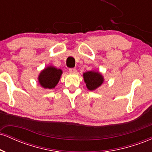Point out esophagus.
Returning a JSON list of instances; mask_svg holds the SVG:
<instances>
[{
    "instance_id": "obj_1",
    "label": "esophagus",
    "mask_w": 152,
    "mask_h": 152,
    "mask_svg": "<svg viewBox=\"0 0 152 152\" xmlns=\"http://www.w3.org/2000/svg\"><path fill=\"white\" fill-rule=\"evenodd\" d=\"M69 72H70V73H76V69H74V68H71V69H69Z\"/></svg>"
}]
</instances>
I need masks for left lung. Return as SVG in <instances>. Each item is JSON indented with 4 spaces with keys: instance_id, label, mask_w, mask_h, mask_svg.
I'll list each match as a JSON object with an SVG mask.
<instances>
[{
    "instance_id": "left-lung-1",
    "label": "left lung",
    "mask_w": 152,
    "mask_h": 152,
    "mask_svg": "<svg viewBox=\"0 0 152 152\" xmlns=\"http://www.w3.org/2000/svg\"><path fill=\"white\" fill-rule=\"evenodd\" d=\"M83 78L85 83H86V87L90 91L95 90L100 86L104 81V78L101 74L95 71H88L84 73Z\"/></svg>"
}]
</instances>
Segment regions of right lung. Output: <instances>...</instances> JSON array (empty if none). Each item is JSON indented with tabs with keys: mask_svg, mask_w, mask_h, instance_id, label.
I'll return each mask as SVG.
<instances>
[{
	"mask_svg": "<svg viewBox=\"0 0 152 152\" xmlns=\"http://www.w3.org/2000/svg\"><path fill=\"white\" fill-rule=\"evenodd\" d=\"M62 71L53 66H49L41 71L38 77V81L43 88H53L56 86L60 79Z\"/></svg>",
	"mask_w": 152,
	"mask_h": 152,
	"instance_id": "obj_1",
	"label": "right lung"
}]
</instances>
